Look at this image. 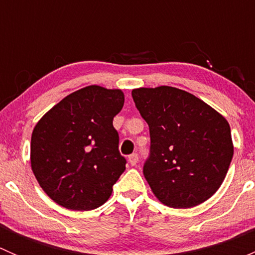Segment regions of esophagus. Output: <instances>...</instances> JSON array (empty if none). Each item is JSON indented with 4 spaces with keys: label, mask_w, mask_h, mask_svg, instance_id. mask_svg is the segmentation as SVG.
<instances>
[{
    "label": "esophagus",
    "mask_w": 255,
    "mask_h": 255,
    "mask_svg": "<svg viewBox=\"0 0 255 255\" xmlns=\"http://www.w3.org/2000/svg\"><path fill=\"white\" fill-rule=\"evenodd\" d=\"M128 161H129L130 165H137L138 163V154L137 153H133L128 156Z\"/></svg>",
    "instance_id": "1"
}]
</instances>
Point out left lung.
I'll return each instance as SVG.
<instances>
[{
	"instance_id": "1",
	"label": "left lung",
	"mask_w": 255,
	"mask_h": 255,
	"mask_svg": "<svg viewBox=\"0 0 255 255\" xmlns=\"http://www.w3.org/2000/svg\"><path fill=\"white\" fill-rule=\"evenodd\" d=\"M133 101L149 126L144 177L161 204L190 208L210 199L233 158L226 118L194 95L171 86L134 89Z\"/></svg>"
}]
</instances>
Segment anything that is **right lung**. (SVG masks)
<instances>
[{
  "instance_id": "1",
  "label": "right lung",
  "mask_w": 255,
  "mask_h": 255,
  "mask_svg": "<svg viewBox=\"0 0 255 255\" xmlns=\"http://www.w3.org/2000/svg\"><path fill=\"white\" fill-rule=\"evenodd\" d=\"M125 95L91 85L45 113L30 140V164L45 194L60 206L90 211L109 200L126 170L113 117Z\"/></svg>"
}]
</instances>
